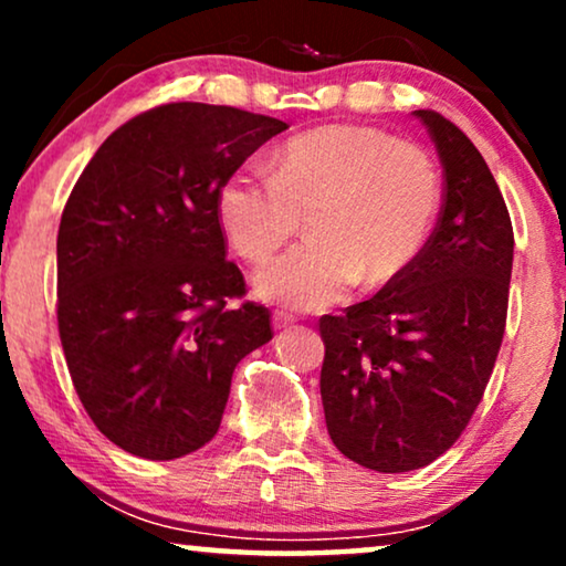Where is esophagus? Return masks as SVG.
<instances>
[{"instance_id":"34e87169","label":"esophagus","mask_w":566,"mask_h":566,"mask_svg":"<svg viewBox=\"0 0 566 566\" xmlns=\"http://www.w3.org/2000/svg\"><path fill=\"white\" fill-rule=\"evenodd\" d=\"M293 322H296V319H293L291 314H283V312H275V314H273V327H275L277 332H281V329H289Z\"/></svg>"}]
</instances>
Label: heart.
I'll return each mask as SVG.
<instances>
[{"label":"heart","mask_w":566,"mask_h":566,"mask_svg":"<svg viewBox=\"0 0 566 566\" xmlns=\"http://www.w3.org/2000/svg\"><path fill=\"white\" fill-rule=\"evenodd\" d=\"M443 185L420 146L335 123L293 136L270 177L234 172L216 192L223 237L247 262H268L301 229L308 242L254 275V293L293 312H319L355 283L378 289L428 242Z\"/></svg>","instance_id":"1"}]
</instances>
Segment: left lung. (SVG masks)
<instances>
[{
    "label": "left lung",
    "mask_w": 566,
    "mask_h": 566,
    "mask_svg": "<svg viewBox=\"0 0 566 566\" xmlns=\"http://www.w3.org/2000/svg\"><path fill=\"white\" fill-rule=\"evenodd\" d=\"M443 165L438 227L374 298L322 316V405L332 443L360 467H428L467 428L505 335L513 223L482 154L432 111H415Z\"/></svg>",
    "instance_id": "1"
}]
</instances>
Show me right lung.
Returning a JSON list of instances; mask_svg holds the SVG:
<instances>
[{"mask_svg": "<svg viewBox=\"0 0 566 566\" xmlns=\"http://www.w3.org/2000/svg\"><path fill=\"white\" fill-rule=\"evenodd\" d=\"M283 120L172 103L113 130L66 200L56 239L59 335L107 440L172 461L219 432L237 363L273 339L265 306H229L216 192Z\"/></svg>", "mask_w": 566, "mask_h": 566, "instance_id": "obj_1", "label": "right lung"}]
</instances>
